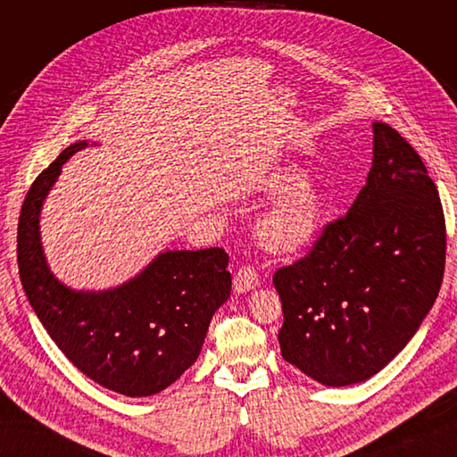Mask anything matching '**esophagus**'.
Masks as SVG:
<instances>
[{
    "label": "esophagus",
    "instance_id": "1",
    "mask_svg": "<svg viewBox=\"0 0 457 457\" xmlns=\"http://www.w3.org/2000/svg\"><path fill=\"white\" fill-rule=\"evenodd\" d=\"M259 286V274L255 270V267L252 265H242L234 276V292L238 294H245L250 292V289Z\"/></svg>",
    "mask_w": 457,
    "mask_h": 457
}]
</instances>
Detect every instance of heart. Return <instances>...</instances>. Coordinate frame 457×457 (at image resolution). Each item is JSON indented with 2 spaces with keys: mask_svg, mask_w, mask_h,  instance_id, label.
<instances>
[{
  "mask_svg": "<svg viewBox=\"0 0 457 457\" xmlns=\"http://www.w3.org/2000/svg\"><path fill=\"white\" fill-rule=\"evenodd\" d=\"M257 188L272 196L257 219L261 245L274 255H295L309 250L324 228L328 202L324 190L294 170L276 168L261 177Z\"/></svg>",
  "mask_w": 457,
  "mask_h": 457,
  "instance_id": "obj_1",
  "label": "heart"
}]
</instances>
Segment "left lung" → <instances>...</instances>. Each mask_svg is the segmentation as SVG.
I'll use <instances>...</instances> for the list:
<instances>
[{
	"mask_svg": "<svg viewBox=\"0 0 457 457\" xmlns=\"http://www.w3.org/2000/svg\"><path fill=\"white\" fill-rule=\"evenodd\" d=\"M446 223L413 146L373 121V160L347 215L274 272L286 362L328 386L361 383L406 347L445 276Z\"/></svg>",
	"mask_w": 457,
	"mask_h": 457,
	"instance_id": "left-lung-1",
	"label": "left lung"
}]
</instances>
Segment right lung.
Instances as JSON below:
<instances>
[{"instance_id":"right-lung-1","label":"right lung","mask_w":457,"mask_h":457,"mask_svg":"<svg viewBox=\"0 0 457 457\" xmlns=\"http://www.w3.org/2000/svg\"><path fill=\"white\" fill-rule=\"evenodd\" d=\"M87 146L64 148L22 202L17 232L21 282L39 322L81 373L126 396L163 391L196 362L215 311L230 295L223 247L165 252L133 280L106 292H74L51 274L39 242V212L62 163Z\"/></svg>"}]
</instances>
